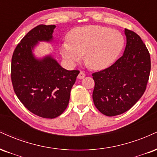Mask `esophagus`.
Returning a JSON list of instances; mask_svg holds the SVG:
<instances>
[{"instance_id": "obj_1", "label": "esophagus", "mask_w": 157, "mask_h": 157, "mask_svg": "<svg viewBox=\"0 0 157 157\" xmlns=\"http://www.w3.org/2000/svg\"><path fill=\"white\" fill-rule=\"evenodd\" d=\"M84 77H85V74H84V73H83V72L81 71L80 73H79L78 75V78L79 79H82V78H84Z\"/></svg>"}]
</instances>
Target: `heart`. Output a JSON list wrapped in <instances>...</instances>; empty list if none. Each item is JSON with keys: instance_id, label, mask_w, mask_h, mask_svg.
I'll use <instances>...</instances> for the list:
<instances>
[{"instance_id": "1", "label": "heart", "mask_w": 157, "mask_h": 157, "mask_svg": "<svg viewBox=\"0 0 157 157\" xmlns=\"http://www.w3.org/2000/svg\"><path fill=\"white\" fill-rule=\"evenodd\" d=\"M68 40L70 42L62 44V56L74 64L84 55L86 64L93 70H102L111 65L124 45L120 31L98 25L75 29L70 33Z\"/></svg>"}]
</instances>
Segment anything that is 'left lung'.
<instances>
[{
  "instance_id": "1",
  "label": "left lung",
  "mask_w": 157,
  "mask_h": 157,
  "mask_svg": "<svg viewBox=\"0 0 157 157\" xmlns=\"http://www.w3.org/2000/svg\"><path fill=\"white\" fill-rule=\"evenodd\" d=\"M124 53L109 67L93 73L95 107L112 117L130 109L146 89L151 71V57L140 36L125 29Z\"/></svg>"
}]
</instances>
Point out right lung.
I'll return each instance as SVG.
<instances>
[{
	"mask_svg": "<svg viewBox=\"0 0 157 157\" xmlns=\"http://www.w3.org/2000/svg\"><path fill=\"white\" fill-rule=\"evenodd\" d=\"M55 25H39L14 49L11 64L14 91L28 110L43 118H55L66 109L78 71H67L51 55L36 59L38 42H51Z\"/></svg>",
	"mask_w": 157,
	"mask_h": 157,
	"instance_id": "1",
	"label": "right lung"
}]
</instances>
